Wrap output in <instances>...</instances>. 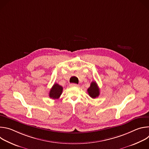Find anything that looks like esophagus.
Segmentation results:
<instances>
[{
	"label": "esophagus",
	"mask_w": 149,
	"mask_h": 149,
	"mask_svg": "<svg viewBox=\"0 0 149 149\" xmlns=\"http://www.w3.org/2000/svg\"><path fill=\"white\" fill-rule=\"evenodd\" d=\"M70 86L72 87H78V85L77 84H70Z\"/></svg>",
	"instance_id": "esophagus-1"
}]
</instances>
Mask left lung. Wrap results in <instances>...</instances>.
<instances>
[{
    "mask_svg": "<svg viewBox=\"0 0 149 149\" xmlns=\"http://www.w3.org/2000/svg\"><path fill=\"white\" fill-rule=\"evenodd\" d=\"M87 91L89 95L93 98H95L96 97H98L99 96L100 89L97 86L96 82L93 81L91 83L90 87L88 88Z\"/></svg>",
    "mask_w": 149,
    "mask_h": 149,
    "instance_id": "left-lung-1",
    "label": "left lung"
}]
</instances>
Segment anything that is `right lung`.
Instances as JSON below:
<instances>
[{
    "instance_id": "add662e5",
    "label": "right lung",
    "mask_w": 149,
    "mask_h": 149,
    "mask_svg": "<svg viewBox=\"0 0 149 149\" xmlns=\"http://www.w3.org/2000/svg\"><path fill=\"white\" fill-rule=\"evenodd\" d=\"M62 87L59 86L58 84L55 83L54 84V86L49 91V96L52 99H58L62 94Z\"/></svg>"
}]
</instances>
